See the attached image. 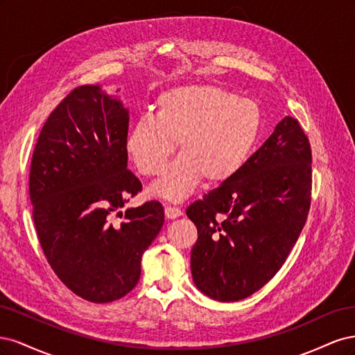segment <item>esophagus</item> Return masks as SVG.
<instances>
[{
    "mask_svg": "<svg viewBox=\"0 0 355 355\" xmlns=\"http://www.w3.org/2000/svg\"><path fill=\"white\" fill-rule=\"evenodd\" d=\"M164 213H166V218L167 219H176L179 216H182V210L179 207H171V206H167L164 209Z\"/></svg>",
    "mask_w": 355,
    "mask_h": 355,
    "instance_id": "obj_1",
    "label": "esophagus"
}]
</instances>
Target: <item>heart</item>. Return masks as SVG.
Segmentation results:
<instances>
[{
	"label": "heart",
	"instance_id": "b5f03b06",
	"mask_svg": "<svg viewBox=\"0 0 355 355\" xmlns=\"http://www.w3.org/2000/svg\"><path fill=\"white\" fill-rule=\"evenodd\" d=\"M262 115L253 101L210 84L168 89L157 99V115L139 116L125 149L142 175L164 170L176 144L182 154L153 185V194L182 201L204 178L207 184L231 179L259 139Z\"/></svg>",
	"mask_w": 355,
	"mask_h": 355
}]
</instances>
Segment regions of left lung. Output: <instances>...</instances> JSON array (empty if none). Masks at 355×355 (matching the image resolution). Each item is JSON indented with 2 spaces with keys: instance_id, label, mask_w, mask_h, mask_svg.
Returning a JSON list of instances; mask_svg holds the SVG:
<instances>
[{
  "instance_id": "left-lung-1",
  "label": "left lung",
  "mask_w": 355,
  "mask_h": 355,
  "mask_svg": "<svg viewBox=\"0 0 355 355\" xmlns=\"http://www.w3.org/2000/svg\"><path fill=\"white\" fill-rule=\"evenodd\" d=\"M311 163L302 127L284 116L237 173L187 209L198 231L192 280L204 295L241 300L278 272L306 222Z\"/></svg>"
}]
</instances>
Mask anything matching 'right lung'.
Here are the masks:
<instances>
[{"label": "right lung", "mask_w": 355, "mask_h": 355, "mask_svg": "<svg viewBox=\"0 0 355 355\" xmlns=\"http://www.w3.org/2000/svg\"><path fill=\"white\" fill-rule=\"evenodd\" d=\"M128 110L101 85L73 89L38 136L29 173L35 230L51 270L77 296L108 304L141 277L164 223L158 201L121 211L142 184L127 170ZM116 212L121 223H114Z\"/></svg>", "instance_id": "add662e5"}]
</instances>
